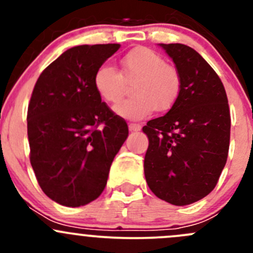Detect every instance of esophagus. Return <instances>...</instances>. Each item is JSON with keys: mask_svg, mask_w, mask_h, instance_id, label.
Here are the masks:
<instances>
[{"mask_svg": "<svg viewBox=\"0 0 253 253\" xmlns=\"http://www.w3.org/2000/svg\"><path fill=\"white\" fill-rule=\"evenodd\" d=\"M128 128H129V131L137 132V131H139V129L142 128V126L139 124H129Z\"/></svg>", "mask_w": 253, "mask_h": 253, "instance_id": "esophagus-1", "label": "esophagus"}]
</instances>
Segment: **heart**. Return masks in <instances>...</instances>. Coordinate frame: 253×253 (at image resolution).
I'll return each mask as SVG.
<instances>
[{
	"instance_id": "b5f03b06",
	"label": "heart",
	"mask_w": 253,
	"mask_h": 253,
	"mask_svg": "<svg viewBox=\"0 0 253 253\" xmlns=\"http://www.w3.org/2000/svg\"><path fill=\"white\" fill-rule=\"evenodd\" d=\"M134 82L131 99L115 106V112L126 120H142L157 109L170 110L181 93V77L174 66L160 53L148 47H134L121 58V73L110 65L95 71L93 85L96 94L109 104L122 99L126 83Z\"/></svg>"
}]
</instances>
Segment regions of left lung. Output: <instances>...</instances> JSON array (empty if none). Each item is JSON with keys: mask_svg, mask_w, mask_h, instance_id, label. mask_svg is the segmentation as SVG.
<instances>
[{"mask_svg": "<svg viewBox=\"0 0 253 253\" xmlns=\"http://www.w3.org/2000/svg\"><path fill=\"white\" fill-rule=\"evenodd\" d=\"M174 61L181 93L164 116L148 121L144 175L152 192L187 206L213 191L228 159L230 111L220 78L192 47L159 44Z\"/></svg>", "mask_w": 253, "mask_h": 253, "instance_id": "8db88e82", "label": "left lung"}]
</instances>
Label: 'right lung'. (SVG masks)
Masks as SVG:
<instances>
[{
    "mask_svg": "<svg viewBox=\"0 0 253 253\" xmlns=\"http://www.w3.org/2000/svg\"><path fill=\"white\" fill-rule=\"evenodd\" d=\"M120 44L79 45L47 66L28 106L30 164L45 195L81 207L105 188L115 155L128 136L93 85L95 71Z\"/></svg>",
    "mask_w": 253,
    "mask_h": 253,
    "instance_id": "add662e5",
    "label": "right lung"
}]
</instances>
